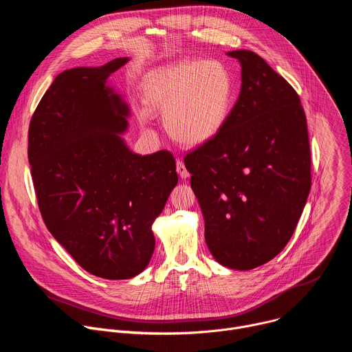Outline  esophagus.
Listing matches in <instances>:
<instances>
[{
	"label": "esophagus",
	"instance_id": "34e87169",
	"mask_svg": "<svg viewBox=\"0 0 352 352\" xmlns=\"http://www.w3.org/2000/svg\"><path fill=\"white\" fill-rule=\"evenodd\" d=\"M177 173L179 174V177L181 178H188L189 177V171L186 170V167H185V164H184V162L182 160H177Z\"/></svg>",
	"mask_w": 352,
	"mask_h": 352
}]
</instances>
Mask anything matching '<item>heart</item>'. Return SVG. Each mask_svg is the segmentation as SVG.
Instances as JSON below:
<instances>
[{"mask_svg": "<svg viewBox=\"0 0 352 352\" xmlns=\"http://www.w3.org/2000/svg\"><path fill=\"white\" fill-rule=\"evenodd\" d=\"M150 109L164 111L168 133L200 144L226 125L234 100V78L217 60H185L150 72L144 82Z\"/></svg>", "mask_w": 352, "mask_h": 352, "instance_id": "b5f03b06", "label": "heart"}]
</instances>
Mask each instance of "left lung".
Segmentation results:
<instances>
[{"label":"left lung","mask_w":352,"mask_h":352,"mask_svg":"<svg viewBox=\"0 0 352 352\" xmlns=\"http://www.w3.org/2000/svg\"><path fill=\"white\" fill-rule=\"evenodd\" d=\"M241 63V93L223 129L184 162L205 217L214 259L250 270L278 255L292 236L311 190L305 111L295 89L262 57Z\"/></svg>","instance_id":"8db88e82"}]
</instances>
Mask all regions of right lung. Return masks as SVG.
<instances>
[{
    "label": "right lung",
    "mask_w": 352,
    "mask_h": 352,
    "mask_svg": "<svg viewBox=\"0 0 352 352\" xmlns=\"http://www.w3.org/2000/svg\"><path fill=\"white\" fill-rule=\"evenodd\" d=\"M126 61L64 71L29 125L28 157L45 227L82 269L109 280L147 266L152 224L178 182L168 150L135 155L120 136L129 110L106 80Z\"/></svg>",
    "instance_id": "obj_1"
}]
</instances>
